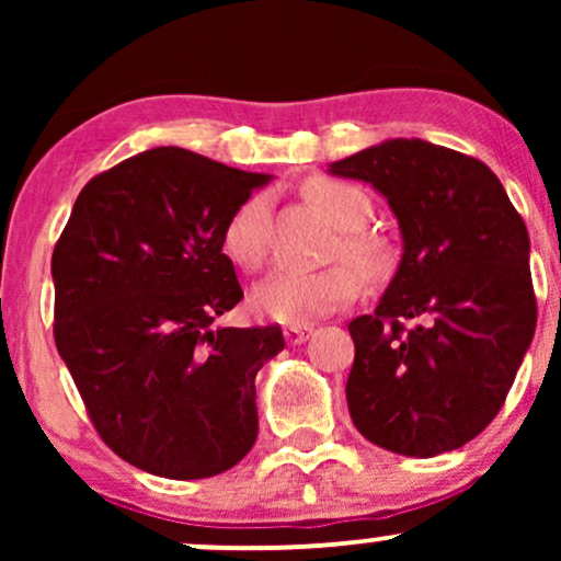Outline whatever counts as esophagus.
Here are the masks:
<instances>
[{
    "instance_id": "obj_1",
    "label": "esophagus",
    "mask_w": 561,
    "mask_h": 561,
    "mask_svg": "<svg viewBox=\"0 0 561 561\" xmlns=\"http://www.w3.org/2000/svg\"><path fill=\"white\" fill-rule=\"evenodd\" d=\"M311 334H313V327H287L285 340L289 345H300V343H306Z\"/></svg>"
}]
</instances>
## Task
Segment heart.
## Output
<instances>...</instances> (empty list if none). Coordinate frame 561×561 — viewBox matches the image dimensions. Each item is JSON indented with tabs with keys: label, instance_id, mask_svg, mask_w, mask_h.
Listing matches in <instances>:
<instances>
[{
	"label": "heart",
	"instance_id": "1",
	"mask_svg": "<svg viewBox=\"0 0 561 561\" xmlns=\"http://www.w3.org/2000/svg\"><path fill=\"white\" fill-rule=\"evenodd\" d=\"M306 195L317 208L332 218L343 231H358L369 221L371 199L358 186L337 179H311ZM266 218L268 197L263 192L244 197L224 224V250L244 268H259L266 259ZM345 255L356 263H369L371 250L358 237H347ZM358 276L347 266L327 268H276L253 289V306L263 317L279 324H311L327 313H334L356 298Z\"/></svg>",
	"mask_w": 561,
	"mask_h": 561
}]
</instances>
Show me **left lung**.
<instances>
[{"label": "left lung", "instance_id": "1", "mask_svg": "<svg viewBox=\"0 0 561 561\" xmlns=\"http://www.w3.org/2000/svg\"><path fill=\"white\" fill-rule=\"evenodd\" d=\"M330 173L375 186L403 240L375 313L347 324L351 420L392 454L461 448L501 411L536 334L523 216L482 160L424 139H385Z\"/></svg>", "mask_w": 561, "mask_h": 561}]
</instances>
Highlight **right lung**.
Returning a JSON list of instances; mask_svg holds the SVG:
<instances>
[{
	"instance_id": "add662e5",
	"label": "right lung",
	"mask_w": 561,
	"mask_h": 561,
	"mask_svg": "<svg viewBox=\"0 0 561 561\" xmlns=\"http://www.w3.org/2000/svg\"><path fill=\"white\" fill-rule=\"evenodd\" d=\"M268 182L156 147L83 186L55 244L60 358L102 440L158 478H214L259 437L255 375L285 337L214 321L242 300L224 224Z\"/></svg>"
}]
</instances>
